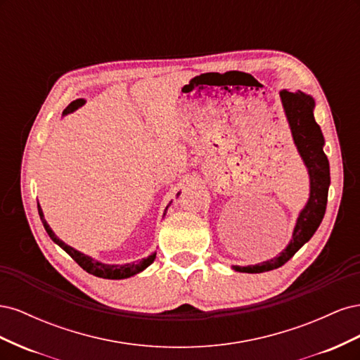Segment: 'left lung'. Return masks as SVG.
I'll use <instances>...</instances> for the list:
<instances>
[{
  "instance_id": "1",
  "label": "left lung",
  "mask_w": 360,
  "mask_h": 360,
  "mask_svg": "<svg viewBox=\"0 0 360 360\" xmlns=\"http://www.w3.org/2000/svg\"><path fill=\"white\" fill-rule=\"evenodd\" d=\"M279 96L291 129L294 144H296L299 155L308 168L311 184L309 200L297 217L288 246L278 257L264 261V263L246 267L233 266L236 271H243V274H263V271L284 266L317 231L326 213V205H328L330 169L328 156L323 151L324 138L321 129L314 118L315 102L311 96L302 91L291 93L282 90Z\"/></svg>"
}]
</instances>
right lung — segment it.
I'll list each match as a JSON object with an SVG mask.
<instances>
[{"label":"right lung","instance_id":"right-lung-1","mask_svg":"<svg viewBox=\"0 0 360 360\" xmlns=\"http://www.w3.org/2000/svg\"><path fill=\"white\" fill-rule=\"evenodd\" d=\"M84 103H85L84 99H76V101H73V102L66 108V110L63 111V115H68V114L76 111V110H78V108H81ZM177 195H179V193H177ZM37 209H39V214H40L41 224H43V226H45V230H46V233L49 234V237L52 238V242H56L60 248H63L64 250H66V252H68V254L76 261V263H78L85 271H89V274H91V275H94V276H97V278H103V279H124V278H130V276H134V275L139 274V271H143L144 269H147L151 263H153L155 258H156V252H155V254L148 255L147 258H143L141 261H136V263H127V264H122V266H120V264H103V263H101V261L93 259L91 257L79 252V250H76V249H73L72 246L64 243L63 240H60V238H58L56 234H53V231L51 230V226L48 225V222H46V219H45V216H43L40 204H37ZM167 209H168V205H167ZM167 209H165V210H167Z\"/></svg>","mask_w":360,"mask_h":360}]
</instances>
